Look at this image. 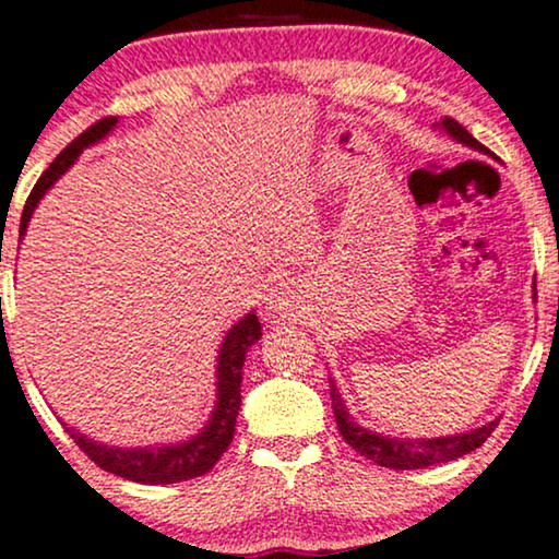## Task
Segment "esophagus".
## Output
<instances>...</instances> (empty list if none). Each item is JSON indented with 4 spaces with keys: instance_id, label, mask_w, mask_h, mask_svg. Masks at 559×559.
I'll return each instance as SVG.
<instances>
[{
    "instance_id": "esophagus-1",
    "label": "esophagus",
    "mask_w": 559,
    "mask_h": 559,
    "mask_svg": "<svg viewBox=\"0 0 559 559\" xmlns=\"http://www.w3.org/2000/svg\"><path fill=\"white\" fill-rule=\"evenodd\" d=\"M264 310L266 316L272 320H285V318H293L295 310H297V302H295V295L289 293V289H272L270 295H266V302H264Z\"/></svg>"
}]
</instances>
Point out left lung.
<instances>
[{
	"instance_id": "1",
	"label": "left lung",
	"mask_w": 559,
	"mask_h": 559,
	"mask_svg": "<svg viewBox=\"0 0 559 559\" xmlns=\"http://www.w3.org/2000/svg\"><path fill=\"white\" fill-rule=\"evenodd\" d=\"M442 132H448L455 142L465 144V147L484 152V155H491L488 147H484L476 136H473L468 129L457 124L455 119L445 117L440 121ZM534 300H537V289H534ZM331 400H333V415L335 423H338V430L343 440L348 442L356 453L369 457L377 465H384V468H396V471H415V468H427V465H438L455 461V457L468 455L471 450L480 448L486 442L488 435L496 430V419L484 427H476V430L461 432V435H448V438H389V435L371 432L356 423L354 417L348 415L346 402L331 379Z\"/></svg>"
}]
</instances>
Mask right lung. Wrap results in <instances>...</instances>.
I'll use <instances>...</instances> for the list:
<instances>
[{"instance_id":"add662e5","label":"right lung","mask_w":559,"mask_h":559,"mask_svg":"<svg viewBox=\"0 0 559 559\" xmlns=\"http://www.w3.org/2000/svg\"><path fill=\"white\" fill-rule=\"evenodd\" d=\"M117 117H106L102 121H96L94 127H88L81 136H75V140L52 159L48 170L43 173V178L35 182L33 193H29L25 203V211H22L20 239L25 236L29 218H33V211L37 209V203L43 201V195L56 186L60 175L68 173V167L79 159L81 152L91 147V144L102 142L104 136L117 127ZM259 338H262V325H259L254 310L247 312V316L226 333V338L218 348L216 364V407H213L203 430L186 442L155 448H117L91 440L68 425L66 430L71 432L75 445H79L98 468L109 471L114 476L150 486L180 484V480L203 476V473H209L213 465L218 463V457L226 453L228 445H231L236 415H239L241 407L243 358H247V350L254 346Z\"/></svg>"}]
</instances>
